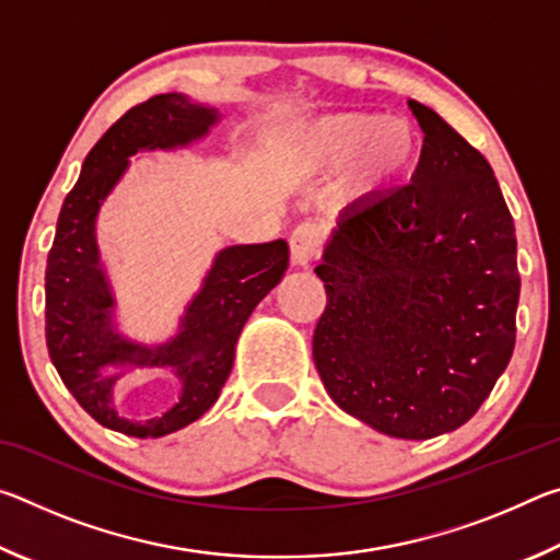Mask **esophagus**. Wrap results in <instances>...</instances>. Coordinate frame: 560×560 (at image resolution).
I'll return each mask as SVG.
<instances>
[{"label":"esophagus","mask_w":560,"mask_h":560,"mask_svg":"<svg viewBox=\"0 0 560 560\" xmlns=\"http://www.w3.org/2000/svg\"><path fill=\"white\" fill-rule=\"evenodd\" d=\"M291 261L296 267H308L311 261L318 257L320 249V230L311 222H301L296 230L291 232Z\"/></svg>","instance_id":"1"}]
</instances>
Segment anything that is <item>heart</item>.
Returning a JSON list of instances; mask_svg holds the SVG:
<instances>
[{
    "instance_id": "b5f03b06",
    "label": "heart",
    "mask_w": 560,
    "mask_h": 560,
    "mask_svg": "<svg viewBox=\"0 0 560 560\" xmlns=\"http://www.w3.org/2000/svg\"><path fill=\"white\" fill-rule=\"evenodd\" d=\"M422 155V136L412 122L383 113L350 110L318 118L289 148V167L301 177L346 167L343 189L375 195L412 175Z\"/></svg>"
}]
</instances>
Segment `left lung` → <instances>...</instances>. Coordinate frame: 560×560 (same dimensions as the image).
Returning <instances> with one entry per match:
<instances>
[{
  "label": "left lung",
  "mask_w": 560,
  "mask_h": 560,
  "mask_svg": "<svg viewBox=\"0 0 560 560\" xmlns=\"http://www.w3.org/2000/svg\"><path fill=\"white\" fill-rule=\"evenodd\" d=\"M410 185L348 205L316 267L314 363L340 410L400 440L462 428L506 371L521 279L494 170L432 108Z\"/></svg>",
  "instance_id": "left-lung-1"
}]
</instances>
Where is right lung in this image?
Listing matches in <instances>:
<instances>
[{
    "instance_id": "obj_1",
    "label": "right lung",
    "mask_w": 560,
    "mask_h": 560,
    "mask_svg": "<svg viewBox=\"0 0 560 560\" xmlns=\"http://www.w3.org/2000/svg\"><path fill=\"white\" fill-rule=\"evenodd\" d=\"M217 122L220 110L185 93H160L130 108L91 148L56 222L46 261V348L83 410L128 438H165L210 410L232 373L246 318L289 269L283 240L224 246L185 306L173 338L145 346L118 330L116 296L96 240L101 205L126 175L132 155L187 148L210 136ZM130 366L173 370L184 383L180 400L145 423L118 416L112 387Z\"/></svg>"
}]
</instances>
